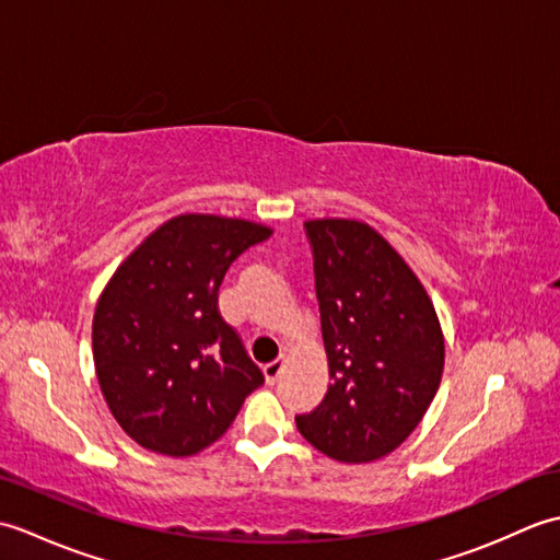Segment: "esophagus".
<instances>
[{
  "label": "esophagus",
  "mask_w": 560,
  "mask_h": 560,
  "mask_svg": "<svg viewBox=\"0 0 560 560\" xmlns=\"http://www.w3.org/2000/svg\"><path fill=\"white\" fill-rule=\"evenodd\" d=\"M281 371H283V363L281 361H271V363H267L265 368H261V373H265V380H267L269 385L277 383Z\"/></svg>",
  "instance_id": "obj_1"
}]
</instances>
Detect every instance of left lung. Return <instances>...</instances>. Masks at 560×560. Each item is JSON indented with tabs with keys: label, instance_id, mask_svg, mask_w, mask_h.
Returning a JSON list of instances; mask_svg holds the SVG:
<instances>
[{
	"label": "left lung",
	"instance_id": "8db88e82",
	"mask_svg": "<svg viewBox=\"0 0 560 560\" xmlns=\"http://www.w3.org/2000/svg\"><path fill=\"white\" fill-rule=\"evenodd\" d=\"M305 235L331 385L295 425L331 459L373 462L399 447L431 407L443 331L421 281L371 225L317 219Z\"/></svg>",
	"mask_w": 560,
	"mask_h": 560
}]
</instances>
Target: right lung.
Returning <instances> with one entry per match:
<instances>
[{
	"label": "right lung",
	"instance_id": "add662e5",
	"mask_svg": "<svg viewBox=\"0 0 560 560\" xmlns=\"http://www.w3.org/2000/svg\"><path fill=\"white\" fill-rule=\"evenodd\" d=\"M269 235L253 221L183 213L113 273L93 315V361L113 416L141 447L195 455L265 383L219 313V287Z\"/></svg>",
	"mask_w": 560,
	"mask_h": 560
}]
</instances>
